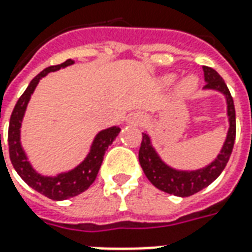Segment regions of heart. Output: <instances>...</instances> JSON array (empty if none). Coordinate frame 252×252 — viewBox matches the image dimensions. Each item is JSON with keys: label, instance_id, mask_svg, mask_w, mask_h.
<instances>
[{"label": "heart", "instance_id": "1", "mask_svg": "<svg viewBox=\"0 0 252 252\" xmlns=\"http://www.w3.org/2000/svg\"><path fill=\"white\" fill-rule=\"evenodd\" d=\"M173 79H174V77H166L164 78V82H173ZM195 89H197V79H195L194 77H188L185 81H184V83H182L181 90H182V93L186 94V95H190V94L194 93Z\"/></svg>", "mask_w": 252, "mask_h": 252}]
</instances>
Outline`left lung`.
Returning <instances> with one entry per match:
<instances>
[{"label":"left lung","mask_w":252,"mask_h":252,"mask_svg":"<svg viewBox=\"0 0 252 252\" xmlns=\"http://www.w3.org/2000/svg\"><path fill=\"white\" fill-rule=\"evenodd\" d=\"M202 70H204V78L206 81L205 89L219 90L225 94V98H227L229 129H228L225 143L219 157L215 159V162H212L204 169L195 170V171H180V170L171 169L159 158L158 154L155 153V150L151 146V139L147 133H143L142 143L139 148V162L148 181L159 190L166 191L169 194L178 195V197H189L194 194L208 185H211L212 182L221 174L224 167L227 166L228 159L232 154L233 143L236 136L235 105H233V98L228 90L227 85L219 75V72L213 70L212 67L202 66Z\"/></svg>","instance_id":"8db88e82"}]
</instances>
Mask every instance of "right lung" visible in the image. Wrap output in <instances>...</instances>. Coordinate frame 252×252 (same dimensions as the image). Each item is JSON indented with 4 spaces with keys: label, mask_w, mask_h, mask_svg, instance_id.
<instances>
[{
    "label": "right lung",
    "mask_w": 252,
    "mask_h": 252,
    "mask_svg": "<svg viewBox=\"0 0 252 252\" xmlns=\"http://www.w3.org/2000/svg\"><path fill=\"white\" fill-rule=\"evenodd\" d=\"M72 63H74V61L67 59L64 63L47 67L43 71L39 72L31 81L27 90L21 94V97L19 98L13 112H12L10 121H9V157H10V162L13 164L14 170L17 171V174L23 178L27 185H30L32 189H35L36 191H39V193L54 201L67 200L70 197L81 194L82 191H85L89 186L93 184L95 177L98 174L101 163L104 160L105 151L108 150V147L113 143L116 136L120 132L119 126H110L108 129L99 132L94 139L92 150H90L86 159L78 167L68 171V173H63V174H59L57 177H43L32 169V166L30 164L23 148H21V143H20V126H21V120H23V116H24V112L27 109V104L30 101L31 94L33 93V90L40 81V78L47 75L50 71H55V70H59L62 67L70 66Z\"/></svg>",
    "instance_id": "1"
}]
</instances>
